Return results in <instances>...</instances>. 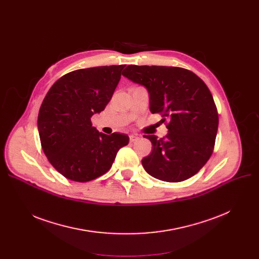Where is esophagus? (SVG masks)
Masks as SVG:
<instances>
[{
	"instance_id": "34e87169",
	"label": "esophagus",
	"mask_w": 259,
	"mask_h": 259,
	"mask_svg": "<svg viewBox=\"0 0 259 259\" xmlns=\"http://www.w3.org/2000/svg\"><path fill=\"white\" fill-rule=\"evenodd\" d=\"M139 139H140V138L138 137V135H134V134H131L130 137H129V141H130V143H134V142H137Z\"/></svg>"
}]
</instances>
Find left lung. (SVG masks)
<instances>
[{"label": "left lung", "instance_id": "8db88e82", "mask_svg": "<svg viewBox=\"0 0 259 259\" xmlns=\"http://www.w3.org/2000/svg\"><path fill=\"white\" fill-rule=\"evenodd\" d=\"M122 75L144 85L151 113L160 114L161 122L168 120L165 138L144 135L153 148L142 159L145 170L169 183L192 178L212 155L219 129V112L207 85L194 72L172 66L129 65Z\"/></svg>", "mask_w": 259, "mask_h": 259}]
</instances>
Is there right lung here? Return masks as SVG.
Instances as JSON below:
<instances>
[{"instance_id": "right-lung-1", "label": "right lung", "mask_w": 259, "mask_h": 259, "mask_svg": "<svg viewBox=\"0 0 259 259\" xmlns=\"http://www.w3.org/2000/svg\"><path fill=\"white\" fill-rule=\"evenodd\" d=\"M126 65L85 68L54 83L40 105L37 129L50 164L66 179L86 183L110 170L127 134L92 127L91 117L110 102Z\"/></svg>"}]
</instances>
